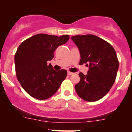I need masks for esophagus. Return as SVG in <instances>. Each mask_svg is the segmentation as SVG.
<instances>
[{"instance_id": "1", "label": "esophagus", "mask_w": 132, "mask_h": 132, "mask_svg": "<svg viewBox=\"0 0 132 132\" xmlns=\"http://www.w3.org/2000/svg\"><path fill=\"white\" fill-rule=\"evenodd\" d=\"M72 75H73V72H70V71H68V75L71 76Z\"/></svg>"}]
</instances>
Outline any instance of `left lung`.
I'll use <instances>...</instances> for the list:
<instances>
[{
    "mask_svg": "<svg viewBox=\"0 0 132 132\" xmlns=\"http://www.w3.org/2000/svg\"><path fill=\"white\" fill-rule=\"evenodd\" d=\"M79 48V64L89 66L87 75L80 72V81L75 86L77 94L87 102L102 99L116 81L119 60L116 51L108 42L93 35L71 38Z\"/></svg>",
    "mask_w": 132,
    "mask_h": 132,
    "instance_id": "left-lung-1",
    "label": "left lung"
}]
</instances>
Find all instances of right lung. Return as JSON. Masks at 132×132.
Segmentation results:
<instances>
[{
    "label": "right lung",
    "instance_id": "obj_1",
    "mask_svg": "<svg viewBox=\"0 0 132 132\" xmlns=\"http://www.w3.org/2000/svg\"><path fill=\"white\" fill-rule=\"evenodd\" d=\"M69 39L40 33L25 40L15 54L16 76L24 90L35 99L45 100L54 94L67 76V71H56L51 64L54 51Z\"/></svg>",
    "mask_w": 132,
    "mask_h": 132
}]
</instances>
